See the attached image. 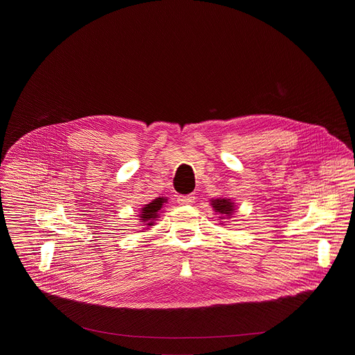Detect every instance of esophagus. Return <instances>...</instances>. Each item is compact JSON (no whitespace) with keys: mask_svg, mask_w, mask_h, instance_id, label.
I'll list each match as a JSON object with an SVG mask.
<instances>
[{"mask_svg":"<svg viewBox=\"0 0 355 355\" xmlns=\"http://www.w3.org/2000/svg\"><path fill=\"white\" fill-rule=\"evenodd\" d=\"M177 199H178V204H181V205H191L195 202L193 193H191V195H178Z\"/></svg>","mask_w":355,"mask_h":355,"instance_id":"1","label":"esophagus"}]
</instances>
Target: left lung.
I'll list each match as a JSON object with an SVG mask.
<instances>
[{
    "mask_svg": "<svg viewBox=\"0 0 355 355\" xmlns=\"http://www.w3.org/2000/svg\"><path fill=\"white\" fill-rule=\"evenodd\" d=\"M211 207L219 215L220 222L223 219H229L236 212V204L230 198H226V196H220V198L212 199L211 200ZM220 225H223V222Z\"/></svg>",
    "mask_w": 355,
    "mask_h": 355,
    "instance_id": "obj_1",
    "label": "left lung"
}]
</instances>
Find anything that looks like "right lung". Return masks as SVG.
<instances>
[{
    "instance_id": "add662e5",
    "label": "right lung",
    "mask_w": 355,
    "mask_h": 355,
    "mask_svg": "<svg viewBox=\"0 0 355 355\" xmlns=\"http://www.w3.org/2000/svg\"><path fill=\"white\" fill-rule=\"evenodd\" d=\"M167 198L166 196H159L156 199H153L151 202H148L147 205H144L137 218H140V223H143V226H147L144 229H148L150 226H155V220H157V218H160V214H163V207L164 204H167Z\"/></svg>"
}]
</instances>
